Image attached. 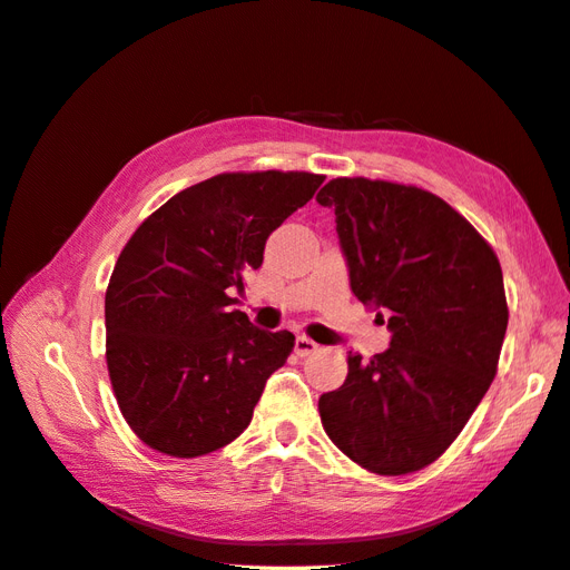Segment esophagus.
Wrapping results in <instances>:
<instances>
[{
    "instance_id": "obj_1",
    "label": "esophagus",
    "mask_w": 570,
    "mask_h": 570,
    "mask_svg": "<svg viewBox=\"0 0 570 570\" xmlns=\"http://www.w3.org/2000/svg\"><path fill=\"white\" fill-rule=\"evenodd\" d=\"M294 348H296V354L303 358V356L315 354L317 352V344L313 340H308V337H303V334H301V337H296Z\"/></svg>"
}]
</instances>
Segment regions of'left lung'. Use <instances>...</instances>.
<instances>
[{
    "label": "left lung",
    "mask_w": 570,
    "mask_h": 570,
    "mask_svg": "<svg viewBox=\"0 0 570 570\" xmlns=\"http://www.w3.org/2000/svg\"><path fill=\"white\" fill-rule=\"evenodd\" d=\"M334 209L354 296L387 317L390 346L348 352L342 387L320 397L332 443L375 474H410L455 441L495 375L508 327L491 245L426 189L337 178Z\"/></svg>",
    "instance_id": "1"
}]
</instances>
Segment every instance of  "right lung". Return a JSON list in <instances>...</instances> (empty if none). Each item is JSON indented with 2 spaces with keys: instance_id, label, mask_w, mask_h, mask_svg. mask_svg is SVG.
<instances>
[{
  "instance_id": "obj_1",
  "label": "right lung",
  "mask_w": 570,
  "mask_h": 570,
  "mask_svg": "<svg viewBox=\"0 0 570 570\" xmlns=\"http://www.w3.org/2000/svg\"><path fill=\"white\" fill-rule=\"evenodd\" d=\"M315 173H222L170 197L135 230L106 291V358L141 441L199 458L247 429L294 334L233 305L269 233L323 185Z\"/></svg>"
}]
</instances>
